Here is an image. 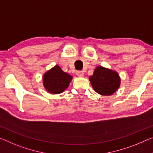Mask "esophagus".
<instances>
[{
    "mask_svg": "<svg viewBox=\"0 0 153 153\" xmlns=\"http://www.w3.org/2000/svg\"><path fill=\"white\" fill-rule=\"evenodd\" d=\"M76 74L78 76H83L84 73H83V71H80V70H78V71L76 72Z\"/></svg>",
    "mask_w": 153,
    "mask_h": 153,
    "instance_id": "esophagus-1",
    "label": "esophagus"
}]
</instances>
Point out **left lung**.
Wrapping results in <instances>:
<instances>
[{"instance_id":"8db88e82","label":"left lung","mask_w":153,"mask_h":153,"mask_svg":"<svg viewBox=\"0 0 153 153\" xmlns=\"http://www.w3.org/2000/svg\"><path fill=\"white\" fill-rule=\"evenodd\" d=\"M89 80L94 91L103 96L113 94L120 85V78L117 72L102 66L96 68Z\"/></svg>"}]
</instances>
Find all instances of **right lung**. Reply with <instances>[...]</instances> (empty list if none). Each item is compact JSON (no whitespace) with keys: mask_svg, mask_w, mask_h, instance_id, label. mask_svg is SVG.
I'll return each instance as SVG.
<instances>
[{"mask_svg":"<svg viewBox=\"0 0 153 153\" xmlns=\"http://www.w3.org/2000/svg\"><path fill=\"white\" fill-rule=\"evenodd\" d=\"M72 79L71 75L64 72L56 65L44 74V86L49 93L58 94L68 88Z\"/></svg>","mask_w":153,"mask_h":153,"instance_id":"add662e5","label":"right lung"}]
</instances>
